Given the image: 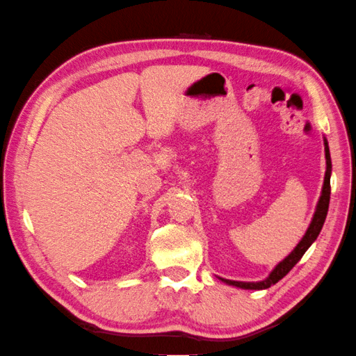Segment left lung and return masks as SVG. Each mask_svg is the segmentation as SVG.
<instances>
[{
    "mask_svg": "<svg viewBox=\"0 0 356 356\" xmlns=\"http://www.w3.org/2000/svg\"><path fill=\"white\" fill-rule=\"evenodd\" d=\"M325 156H326V173H325V183H323V191H322V197H320L318 205H317V211L314 214V219L307 229L306 235L302 236V240L298 243L292 254L289 255L287 259L282 260L279 264L275 271L271 273L268 279L261 282H238V281H227V279H222V281L229 282L230 285H236L240 289H250V290H261V289H268L271 285H275L276 282L281 281V279L287 275V273L292 270V268L298 264L300 259L305 255L307 248L316 241V238L318 236L320 230H322L323 222L326 219V213H328V207H330V194H331V184H330V175H331V157H330V149H328V143L325 142Z\"/></svg>",
    "mask_w": 356,
    "mask_h": 356,
    "instance_id": "left-lung-1",
    "label": "left lung"
}]
</instances>
